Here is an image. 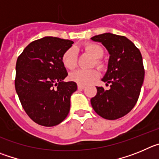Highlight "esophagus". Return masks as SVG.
Returning a JSON list of instances; mask_svg holds the SVG:
<instances>
[{"mask_svg":"<svg viewBox=\"0 0 159 159\" xmlns=\"http://www.w3.org/2000/svg\"><path fill=\"white\" fill-rule=\"evenodd\" d=\"M84 88H85V86H84V85H80V84H78V89L79 90H83Z\"/></svg>","mask_w":159,"mask_h":159,"instance_id":"obj_1","label":"esophagus"}]
</instances>
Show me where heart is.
Listing matches in <instances>:
<instances>
[{"label": "heart", "instance_id": "b5f03b06", "mask_svg": "<svg viewBox=\"0 0 159 159\" xmlns=\"http://www.w3.org/2000/svg\"><path fill=\"white\" fill-rule=\"evenodd\" d=\"M84 50L92 55L95 58L93 64L100 69L103 68L104 64L100 60L101 57L104 54V51L101 46L95 43H86L84 45ZM62 62L67 69L73 70L77 65V53L74 48H70L66 50L62 56ZM99 73L96 69H78L70 74L69 77L71 80L80 85L92 83L99 78Z\"/></svg>", "mask_w": 159, "mask_h": 159}]
</instances>
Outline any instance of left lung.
Wrapping results in <instances>:
<instances>
[{
  "mask_svg": "<svg viewBox=\"0 0 159 159\" xmlns=\"http://www.w3.org/2000/svg\"><path fill=\"white\" fill-rule=\"evenodd\" d=\"M91 39L101 42L110 54L107 71L102 80L111 87L109 90L96 87V95L91 103L103 119H119L133 109L139 97L145 75L141 52L123 36L103 33Z\"/></svg>",
  "mask_w": 159,
  "mask_h": 159,
  "instance_id": "1",
  "label": "left lung"
}]
</instances>
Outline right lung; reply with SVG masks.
I'll use <instances>...</instances> for the list:
<instances>
[{"label": "right lung", "mask_w": 159, "mask_h": 159, "mask_svg": "<svg viewBox=\"0 0 159 159\" xmlns=\"http://www.w3.org/2000/svg\"><path fill=\"white\" fill-rule=\"evenodd\" d=\"M73 41L45 36L24 49L16 64L15 88L24 110L32 121L44 127L63 122L70 111V98L77 89L62 62Z\"/></svg>", "instance_id": "right-lung-1"}]
</instances>
